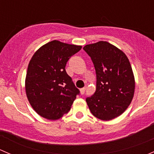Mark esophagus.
<instances>
[{
    "instance_id": "34e87169",
    "label": "esophagus",
    "mask_w": 154,
    "mask_h": 154,
    "mask_svg": "<svg viewBox=\"0 0 154 154\" xmlns=\"http://www.w3.org/2000/svg\"><path fill=\"white\" fill-rule=\"evenodd\" d=\"M85 90H86V88H82V89H81V90H80V93H81V94L83 95L84 93H85Z\"/></svg>"
}]
</instances>
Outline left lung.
<instances>
[{
	"label": "left lung",
	"instance_id": "left-lung-1",
	"mask_svg": "<svg viewBox=\"0 0 154 154\" xmlns=\"http://www.w3.org/2000/svg\"><path fill=\"white\" fill-rule=\"evenodd\" d=\"M84 50L91 58L96 73V90L86 99L94 116L104 121L122 114L132 101L135 79L125 54L107 42L88 44Z\"/></svg>",
	"mask_w": 154,
	"mask_h": 154
}]
</instances>
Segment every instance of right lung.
<instances>
[{
    "label": "right lung",
    "mask_w": 154,
    "mask_h": 154,
    "mask_svg": "<svg viewBox=\"0 0 154 154\" xmlns=\"http://www.w3.org/2000/svg\"><path fill=\"white\" fill-rule=\"evenodd\" d=\"M81 49L82 46L54 40L41 47L32 57L25 89L32 107L41 116L56 120L70 110L79 90L65 66Z\"/></svg>",
    "instance_id": "right-lung-1"
}]
</instances>
